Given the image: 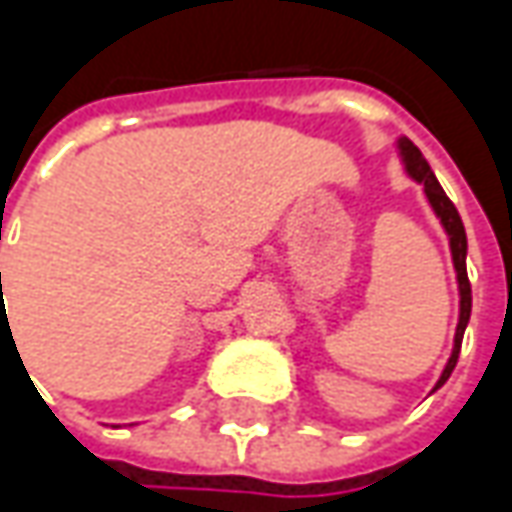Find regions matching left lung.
Instances as JSON below:
<instances>
[{"label":"left lung","instance_id":"left-lung-1","mask_svg":"<svg viewBox=\"0 0 512 512\" xmlns=\"http://www.w3.org/2000/svg\"><path fill=\"white\" fill-rule=\"evenodd\" d=\"M399 148H402L404 156V165H407V173L416 179V182H422L424 193H427V199H430V205L436 210V216L442 219L444 230H447V236H450V250H453V265H456V276H459V293H462V313H459V327H456V344H453V356H450V362L444 367L442 379L436 387H442L447 379H450V373H453V367L459 362V350H462V339H464V327L470 322V307H473V293H470V279H467V236H464V225H462V216H459V210L456 205L447 199V193L439 185V179L433 176V170L430 165L424 162L422 150L416 148L410 139H402L399 142Z\"/></svg>","mask_w":512,"mask_h":512}]
</instances>
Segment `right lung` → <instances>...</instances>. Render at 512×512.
I'll list each match as a JSON object with an SVG mask.
<instances>
[{
	"label": "right lung",
	"instance_id": "add662e5",
	"mask_svg": "<svg viewBox=\"0 0 512 512\" xmlns=\"http://www.w3.org/2000/svg\"><path fill=\"white\" fill-rule=\"evenodd\" d=\"M0 279H2V276H0Z\"/></svg>",
	"mask_w": 512,
	"mask_h": 512
}]
</instances>
